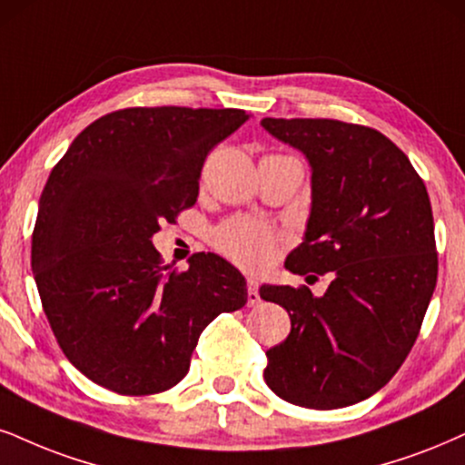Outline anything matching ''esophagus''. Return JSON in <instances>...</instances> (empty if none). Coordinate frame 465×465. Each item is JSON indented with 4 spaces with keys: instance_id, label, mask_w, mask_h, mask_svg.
Listing matches in <instances>:
<instances>
[{
    "instance_id": "esophagus-1",
    "label": "esophagus",
    "mask_w": 465,
    "mask_h": 465,
    "mask_svg": "<svg viewBox=\"0 0 465 465\" xmlns=\"http://www.w3.org/2000/svg\"><path fill=\"white\" fill-rule=\"evenodd\" d=\"M248 303L250 306H259L261 295H259V280L248 278Z\"/></svg>"
}]
</instances>
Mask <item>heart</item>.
I'll use <instances>...</instances> for the list:
<instances>
[{"instance_id": "b5f03b06", "label": "heart", "mask_w": 465, "mask_h": 465, "mask_svg": "<svg viewBox=\"0 0 465 465\" xmlns=\"http://www.w3.org/2000/svg\"><path fill=\"white\" fill-rule=\"evenodd\" d=\"M215 248L248 269H262L278 250V234L269 223L254 217H232L215 228Z\"/></svg>"}]
</instances>
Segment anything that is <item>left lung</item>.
<instances>
[{
	"label": "left lung",
	"instance_id": "left-lung-1",
	"mask_svg": "<svg viewBox=\"0 0 465 465\" xmlns=\"http://www.w3.org/2000/svg\"><path fill=\"white\" fill-rule=\"evenodd\" d=\"M261 127L311 165V215L284 267L331 273L321 297L308 286H261L291 317V334L267 351L265 381L302 408H347L392 380L431 302L438 252L427 187L375 129L328 118H262Z\"/></svg>",
	"mask_w": 465,
	"mask_h": 465
}]
</instances>
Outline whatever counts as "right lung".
Listing matches in <instances>:
<instances>
[{
	"mask_svg": "<svg viewBox=\"0 0 465 465\" xmlns=\"http://www.w3.org/2000/svg\"><path fill=\"white\" fill-rule=\"evenodd\" d=\"M243 110L129 107L94 120L51 170L32 234V272L57 345L74 369L118 394L176 386L217 314L248 289L222 256L162 265L153 234L198 198L211 148Z\"/></svg>",
	"mask_w": 465,
	"mask_h": 465,
	"instance_id": "obj_1",
	"label": "right lung"
}]
</instances>
